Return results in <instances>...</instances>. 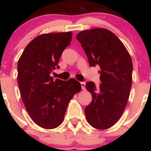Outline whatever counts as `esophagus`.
<instances>
[{
  "instance_id": "34e87169",
  "label": "esophagus",
  "mask_w": 151,
  "mask_h": 151,
  "mask_svg": "<svg viewBox=\"0 0 151 151\" xmlns=\"http://www.w3.org/2000/svg\"><path fill=\"white\" fill-rule=\"evenodd\" d=\"M80 84H81L82 89H83V90L85 89V83H84V82H80Z\"/></svg>"
}]
</instances>
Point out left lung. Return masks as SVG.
<instances>
[{"mask_svg": "<svg viewBox=\"0 0 151 151\" xmlns=\"http://www.w3.org/2000/svg\"><path fill=\"white\" fill-rule=\"evenodd\" d=\"M84 49L91 67L99 65L100 83L87 82L86 88L92 101L84 109L88 124L107 129L120 118L127 104L132 85L133 63L127 49L111 31L95 28L76 36Z\"/></svg>", "mask_w": 151, "mask_h": 151, "instance_id": "left-lung-1", "label": "left lung"}]
</instances>
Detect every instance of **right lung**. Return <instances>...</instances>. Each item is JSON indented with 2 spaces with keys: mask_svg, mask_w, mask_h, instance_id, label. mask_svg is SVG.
<instances>
[{
  "mask_svg": "<svg viewBox=\"0 0 151 151\" xmlns=\"http://www.w3.org/2000/svg\"><path fill=\"white\" fill-rule=\"evenodd\" d=\"M72 32L37 36L25 47L18 62V84L26 110L39 127L52 129L63 122L69 101L80 91L76 79L53 80L60 58L71 41Z\"/></svg>",
  "mask_w": 151,
  "mask_h": 151,
  "instance_id": "1",
  "label": "right lung"
}]
</instances>
